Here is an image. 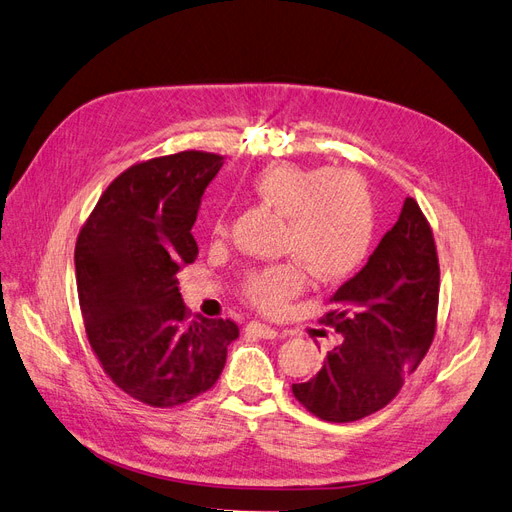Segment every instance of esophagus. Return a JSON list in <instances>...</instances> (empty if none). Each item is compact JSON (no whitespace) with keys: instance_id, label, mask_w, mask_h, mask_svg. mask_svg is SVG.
<instances>
[{"instance_id":"1","label":"esophagus","mask_w":512,"mask_h":512,"mask_svg":"<svg viewBox=\"0 0 512 512\" xmlns=\"http://www.w3.org/2000/svg\"><path fill=\"white\" fill-rule=\"evenodd\" d=\"M246 334L251 336H257V338H276V329L266 325V323H257V321H251L249 325H246Z\"/></svg>"}]
</instances>
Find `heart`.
<instances>
[{
	"mask_svg": "<svg viewBox=\"0 0 512 512\" xmlns=\"http://www.w3.org/2000/svg\"><path fill=\"white\" fill-rule=\"evenodd\" d=\"M263 204L285 214L283 253L293 259L246 272L240 295L253 308L276 315L306 287V268L321 278L353 272L374 238V202L370 187L353 170H329L280 161L253 178ZM229 234V214L221 208L210 223L212 240Z\"/></svg>",
	"mask_w": 512,
	"mask_h": 512,
	"instance_id": "1",
	"label": "heart"
}]
</instances>
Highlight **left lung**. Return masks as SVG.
<instances>
[{
  "label": "left lung",
  "mask_w": 512,
  "mask_h": 512,
  "mask_svg": "<svg viewBox=\"0 0 512 512\" xmlns=\"http://www.w3.org/2000/svg\"><path fill=\"white\" fill-rule=\"evenodd\" d=\"M440 266L432 227L406 197L400 219L368 263L329 298L321 317L340 342L323 368L293 395L312 415L351 423L374 415L400 393L430 351L438 325Z\"/></svg>",
  "instance_id": "left-lung-1"
}]
</instances>
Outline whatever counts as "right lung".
<instances>
[{
  "label": "right lung",
  "instance_id": "obj_1",
  "mask_svg": "<svg viewBox=\"0 0 512 512\" xmlns=\"http://www.w3.org/2000/svg\"><path fill=\"white\" fill-rule=\"evenodd\" d=\"M223 155L183 151L121 172L82 225L74 263L85 332L110 381L174 408L208 391L240 336L232 319L191 317L178 270L197 259L191 227Z\"/></svg>",
  "mask_w": 512,
  "mask_h": 512
}]
</instances>
